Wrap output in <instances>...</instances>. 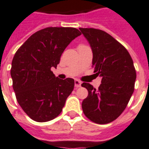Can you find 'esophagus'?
Returning <instances> with one entry per match:
<instances>
[{
    "label": "esophagus",
    "mask_w": 149,
    "mask_h": 149,
    "mask_svg": "<svg viewBox=\"0 0 149 149\" xmlns=\"http://www.w3.org/2000/svg\"><path fill=\"white\" fill-rule=\"evenodd\" d=\"M75 87H77V88H79V87H80L81 86V82L78 79H75Z\"/></svg>",
    "instance_id": "34e87169"
}]
</instances>
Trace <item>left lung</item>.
<instances>
[{
	"mask_svg": "<svg viewBox=\"0 0 149 149\" xmlns=\"http://www.w3.org/2000/svg\"><path fill=\"white\" fill-rule=\"evenodd\" d=\"M92 48L94 72L102 78L96 90L83 82L88 95L83 100V113L98 124L111 123L123 113L134 91L136 72L127 50L111 35L93 28H79Z\"/></svg>",
	"mask_w": 149,
	"mask_h": 149,
	"instance_id": "8db88e82",
	"label": "left lung"
}]
</instances>
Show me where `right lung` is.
<instances>
[{
	"instance_id": "add662e5",
	"label": "right lung",
	"mask_w": 149,
	"mask_h": 149,
	"mask_svg": "<svg viewBox=\"0 0 149 149\" xmlns=\"http://www.w3.org/2000/svg\"><path fill=\"white\" fill-rule=\"evenodd\" d=\"M77 29L47 27L36 32L15 54L10 75L19 104L33 120L47 122L61 113L74 79H61L51 71L65 48L80 36Z\"/></svg>"
}]
</instances>
